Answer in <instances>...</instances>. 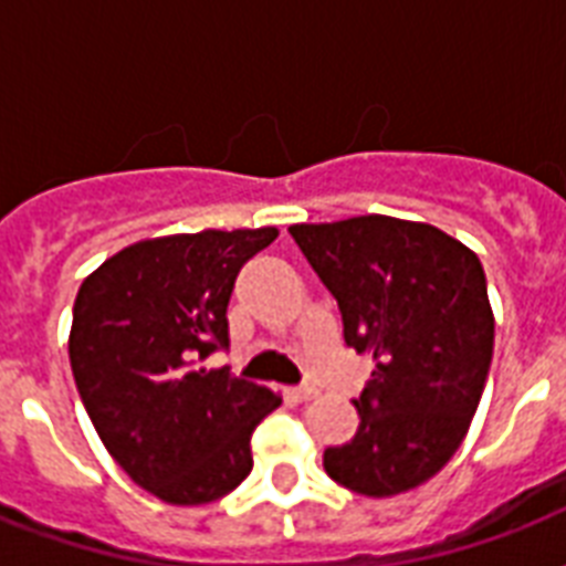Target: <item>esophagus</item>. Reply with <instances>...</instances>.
I'll return each instance as SVG.
<instances>
[{
  "instance_id": "34e87169",
  "label": "esophagus",
  "mask_w": 566,
  "mask_h": 566,
  "mask_svg": "<svg viewBox=\"0 0 566 566\" xmlns=\"http://www.w3.org/2000/svg\"><path fill=\"white\" fill-rule=\"evenodd\" d=\"M314 387L311 385H300V387H291V399L293 402H308V399H314Z\"/></svg>"
}]
</instances>
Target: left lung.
I'll use <instances>...</instances> for the list:
<instances>
[{"label":"left lung","instance_id":"obj_1","mask_svg":"<svg viewBox=\"0 0 566 566\" xmlns=\"http://www.w3.org/2000/svg\"><path fill=\"white\" fill-rule=\"evenodd\" d=\"M337 300L344 340L376 370L355 399V438L323 452L337 484L396 496L429 482L461 447L493 358L482 261L426 222L353 217L291 226Z\"/></svg>","mask_w":566,"mask_h":566}]
</instances>
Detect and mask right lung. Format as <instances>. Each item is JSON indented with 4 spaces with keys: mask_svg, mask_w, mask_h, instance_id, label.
I'll use <instances>...</instances> for the list:
<instances>
[{
    "mask_svg": "<svg viewBox=\"0 0 566 566\" xmlns=\"http://www.w3.org/2000/svg\"><path fill=\"white\" fill-rule=\"evenodd\" d=\"M275 229L140 240L84 279L70 364L93 429L128 479L170 505H205L252 473V431L279 408L261 385L211 370L229 349L240 266Z\"/></svg>",
    "mask_w": 566,
    "mask_h": 566,
    "instance_id": "right-lung-1",
    "label": "right lung"
}]
</instances>
